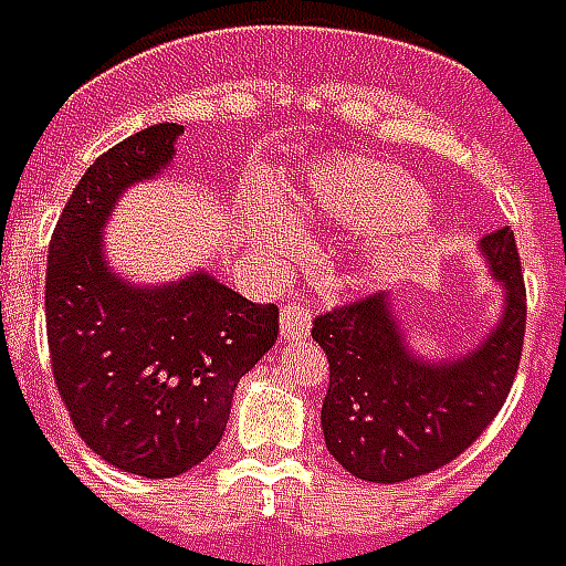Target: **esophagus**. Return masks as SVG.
Returning <instances> with one entry per match:
<instances>
[{
	"instance_id": "esophagus-1",
	"label": "esophagus",
	"mask_w": 566,
	"mask_h": 566,
	"mask_svg": "<svg viewBox=\"0 0 566 566\" xmlns=\"http://www.w3.org/2000/svg\"><path fill=\"white\" fill-rule=\"evenodd\" d=\"M311 302H292L283 307V314H280V332H283V338H304L307 332H311Z\"/></svg>"
}]
</instances>
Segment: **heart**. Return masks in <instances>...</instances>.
Segmentation results:
<instances>
[{"label":"heart","instance_id":"heart-1","mask_svg":"<svg viewBox=\"0 0 566 566\" xmlns=\"http://www.w3.org/2000/svg\"><path fill=\"white\" fill-rule=\"evenodd\" d=\"M298 216L304 222H326L350 231H399L420 226L430 216V200L418 182L396 170L354 161L319 176L311 188V198L298 207ZM298 243L302 240L295 228L271 212L255 222V247L274 262L290 259Z\"/></svg>","mask_w":566,"mask_h":566}]
</instances>
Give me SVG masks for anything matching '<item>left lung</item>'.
Segmentation results:
<instances>
[{
    "label": "left lung",
    "instance_id": "8db88e82",
    "mask_svg": "<svg viewBox=\"0 0 566 566\" xmlns=\"http://www.w3.org/2000/svg\"><path fill=\"white\" fill-rule=\"evenodd\" d=\"M482 255L506 286V307L494 332L457 359L427 363L411 354L384 292L314 319L311 335L328 359L323 436L328 454L356 479L396 484L442 469L506 402L527 323L512 228L488 234Z\"/></svg>",
    "mask_w": 566,
    "mask_h": 566
}]
</instances>
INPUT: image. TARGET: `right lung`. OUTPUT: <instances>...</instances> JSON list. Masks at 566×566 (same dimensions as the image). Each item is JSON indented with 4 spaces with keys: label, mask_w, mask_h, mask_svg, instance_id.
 I'll list each match as a JSON object with an SVG mask.
<instances>
[{
    "label": "right lung",
    "mask_w": 566,
    "mask_h": 566,
    "mask_svg": "<svg viewBox=\"0 0 566 566\" xmlns=\"http://www.w3.org/2000/svg\"><path fill=\"white\" fill-rule=\"evenodd\" d=\"M179 124H155L99 155L48 247L51 371L82 442L122 472L174 479L222 442L238 380L274 347L276 304H252L207 271L139 290L103 259L124 188L174 161Z\"/></svg>",
    "instance_id": "add662e5"
}]
</instances>
